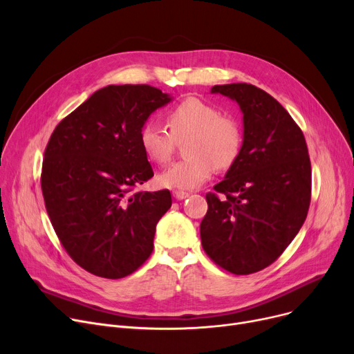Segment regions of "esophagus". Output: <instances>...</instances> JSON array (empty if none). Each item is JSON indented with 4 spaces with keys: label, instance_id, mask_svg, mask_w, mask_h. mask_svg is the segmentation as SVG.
<instances>
[{
    "label": "esophagus",
    "instance_id": "obj_1",
    "mask_svg": "<svg viewBox=\"0 0 354 354\" xmlns=\"http://www.w3.org/2000/svg\"><path fill=\"white\" fill-rule=\"evenodd\" d=\"M172 195H174V198H175L176 201H182V199H185V198H188V196H189V194H188V192H183V191H174V192H172Z\"/></svg>",
    "mask_w": 354,
    "mask_h": 354
}]
</instances>
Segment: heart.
I'll list each match as a JSON object with an SVG mask.
<instances>
[{
  "label": "heart",
  "instance_id": "heart-1",
  "mask_svg": "<svg viewBox=\"0 0 354 354\" xmlns=\"http://www.w3.org/2000/svg\"><path fill=\"white\" fill-rule=\"evenodd\" d=\"M169 132L153 120L143 123L139 132L142 151L147 159L163 165L171 159L176 142H185L187 160L166 167L156 178L162 188L195 189L205 183L216 169L232 167L244 147V132L239 122L222 116L221 110L198 97H188L166 116Z\"/></svg>",
  "mask_w": 354,
  "mask_h": 354
}]
</instances>
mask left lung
I'll use <instances>...</instances> for the list:
<instances>
[{
  "instance_id": "8db88e82",
  "label": "left lung",
  "mask_w": 354,
  "mask_h": 354,
  "mask_svg": "<svg viewBox=\"0 0 354 354\" xmlns=\"http://www.w3.org/2000/svg\"><path fill=\"white\" fill-rule=\"evenodd\" d=\"M211 93L243 111L244 147L225 179L207 194L202 248L224 270L247 275L280 257L303 227L311 198V165L301 129L267 91L247 83Z\"/></svg>"
}]
</instances>
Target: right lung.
Instances as JSON below:
<instances>
[{
    "mask_svg": "<svg viewBox=\"0 0 354 354\" xmlns=\"http://www.w3.org/2000/svg\"><path fill=\"white\" fill-rule=\"evenodd\" d=\"M172 100L147 84L103 87L64 118L44 152L41 189L51 225L68 255L97 277L123 278L153 250L169 191L135 192L153 176L139 132Z\"/></svg>",
    "mask_w": 354,
    "mask_h": 354,
    "instance_id": "obj_1",
    "label": "right lung"
}]
</instances>
